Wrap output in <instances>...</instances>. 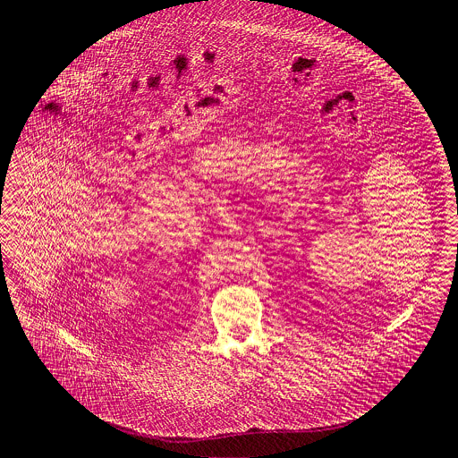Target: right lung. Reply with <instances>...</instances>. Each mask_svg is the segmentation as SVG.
Segmentation results:
<instances>
[{
	"mask_svg": "<svg viewBox=\"0 0 458 458\" xmlns=\"http://www.w3.org/2000/svg\"><path fill=\"white\" fill-rule=\"evenodd\" d=\"M1 185H3V182H1Z\"/></svg>",
	"mask_w": 458,
	"mask_h": 458,
	"instance_id": "1",
	"label": "right lung"
}]
</instances>
